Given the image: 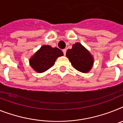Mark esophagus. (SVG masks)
Here are the masks:
<instances>
[{
  "label": "esophagus",
  "instance_id": "1",
  "mask_svg": "<svg viewBox=\"0 0 123 123\" xmlns=\"http://www.w3.org/2000/svg\"><path fill=\"white\" fill-rule=\"evenodd\" d=\"M62 52H63L64 54V55H66V49H63V50H62Z\"/></svg>",
  "mask_w": 123,
  "mask_h": 123
}]
</instances>
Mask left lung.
I'll return each mask as SVG.
<instances>
[{
	"label": "left lung",
	"mask_w": 123,
	"mask_h": 123,
	"mask_svg": "<svg viewBox=\"0 0 123 123\" xmlns=\"http://www.w3.org/2000/svg\"><path fill=\"white\" fill-rule=\"evenodd\" d=\"M66 57L73 66L81 73H89L93 66V55L79 42L73 44L72 49L67 50Z\"/></svg>",
	"instance_id": "1"
}]
</instances>
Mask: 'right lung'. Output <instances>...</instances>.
I'll return each instance as SVG.
<instances>
[{"label": "right lung", "mask_w": 123, "mask_h": 123, "mask_svg": "<svg viewBox=\"0 0 123 123\" xmlns=\"http://www.w3.org/2000/svg\"><path fill=\"white\" fill-rule=\"evenodd\" d=\"M63 55L59 48L44 45L29 59V64L36 72L42 73L52 67L57 57Z\"/></svg>", "instance_id": "1"}]
</instances>
